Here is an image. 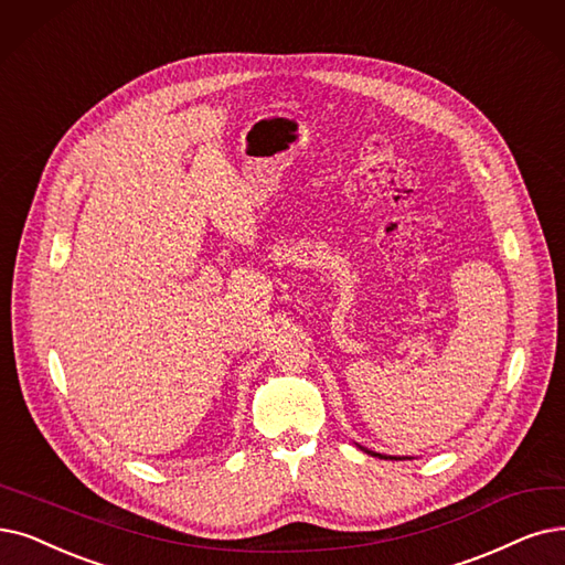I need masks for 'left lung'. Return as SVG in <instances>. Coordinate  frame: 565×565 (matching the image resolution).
<instances>
[{"label": "left lung", "mask_w": 565, "mask_h": 565, "mask_svg": "<svg viewBox=\"0 0 565 565\" xmlns=\"http://www.w3.org/2000/svg\"><path fill=\"white\" fill-rule=\"evenodd\" d=\"M369 455H373V457H380V459H394V457H382V455H375V452H369Z\"/></svg>", "instance_id": "1"}]
</instances>
